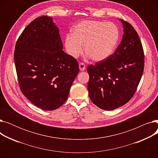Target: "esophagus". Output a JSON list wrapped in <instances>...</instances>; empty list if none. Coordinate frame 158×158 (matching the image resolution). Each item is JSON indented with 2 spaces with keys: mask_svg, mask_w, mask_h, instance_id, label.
I'll return each instance as SVG.
<instances>
[{
  "mask_svg": "<svg viewBox=\"0 0 158 158\" xmlns=\"http://www.w3.org/2000/svg\"><path fill=\"white\" fill-rule=\"evenodd\" d=\"M79 70L81 71H84L86 70V66L85 65L84 63H79Z\"/></svg>",
  "mask_w": 158,
  "mask_h": 158,
  "instance_id": "1",
  "label": "esophagus"
}]
</instances>
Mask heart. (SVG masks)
<instances>
[{"label": "heart", "instance_id": "b5f03b06", "mask_svg": "<svg viewBox=\"0 0 158 158\" xmlns=\"http://www.w3.org/2000/svg\"><path fill=\"white\" fill-rule=\"evenodd\" d=\"M120 38L117 25L110 22L84 20L72 29V35L64 39L66 51L72 57H78L85 51L95 61H102L114 52Z\"/></svg>", "mask_w": 158, "mask_h": 158}]
</instances>
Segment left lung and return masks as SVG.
Wrapping results in <instances>:
<instances>
[{
  "mask_svg": "<svg viewBox=\"0 0 158 158\" xmlns=\"http://www.w3.org/2000/svg\"><path fill=\"white\" fill-rule=\"evenodd\" d=\"M123 35L120 44L107 59L89 65V97L99 108L111 111L126 104L134 95L142 78L144 54L137 32L119 19Z\"/></svg>",
  "mask_w": 158,
  "mask_h": 158,
  "instance_id": "left-lung-1",
  "label": "left lung"
}]
</instances>
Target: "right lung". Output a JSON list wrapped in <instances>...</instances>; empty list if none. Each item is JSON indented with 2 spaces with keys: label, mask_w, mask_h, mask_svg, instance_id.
Here are the masks:
<instances>
[{
  "label": "right lung",
  "mask_w": 158,
  "mask_h": 158,
  "mask_svg": "<svg viewBox=\"0 0 158 158\" xmlns=\"http://www.w3.org/2000/svg\"><path fill=\"white\" fill-rule=\"evenodd\" d=\"M63 48L59 29L46 16L31 22L16 41L14 60L20 88L44 110H56L65 102L79 71L76 60Z\"/></svg>",
  "instance_id": "obj_1"
}]
</instances>
